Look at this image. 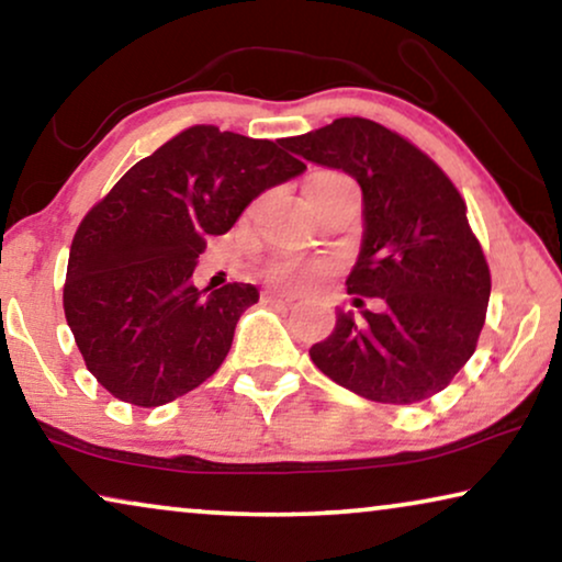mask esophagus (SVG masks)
Returning a JSON list of instances; mask_svg holds the SVG:
<instances>
[{
	"label": "esophagus",
	"mask_w": 562,
	"mask_h": 562,
	"mask_svg": "<svg viewBox=\"0 0 562 562\" xmlns=\"http://www.w3.org/2000/svg\"><path fill=\"white\" fill-rule=\"evenodd\" d=\"M265 300L267 303H292V295H288V292H278V290H265Z\"/></svg>",
	"instance_id": "34e87169"
}]
</instances>
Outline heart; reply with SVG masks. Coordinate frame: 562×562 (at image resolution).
<instances>
[{"label":"heart","mask_w":562,"mask_h":562,"mask_svg":"<svg viewBox=\"0 0 562 562\" xmlns=\"http://www.w3.org/2000/svg\"><path fill=\"white\" fill-rule=\"evenodd\" d=\"M328 178H338V176H330V172H321V176H315L311 183H318V180H328ZM313 267L303 262V259L297 257H280L274 259L270 265V278L274 282H282V284H297L311 278Z\"/></svg>","instance_id":"b5f03b06"}]
</instances>
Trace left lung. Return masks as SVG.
Listing matches in <instances>:
<instances>
[{"mask_svg":"<svg viewBox=\"0 0 562 562\" xmlns=\"http://www.w3.org/2000/svg\"><path fill=\"white\" fill-rule=\"evenodd\" d=\"M282 145L359 183L363 234L346 288L379 297L376 311H361V321L338 307L336 328L311 349L315 367L384 405L446 390L476 351L492 295L461 193L428 155L361 116Z\"/></svg>","mask_w":562,"mask_h":562,"instance_id":"left-lung-1","label":"left lung"}]
</instances>
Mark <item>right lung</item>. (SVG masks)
Instances as JSON below:
<instances>
[{"label":"right lung","instance_id":"1","mask_svg":"<svg viewBox=\"0 0 562 562\" xmlns=\"http://www.w3.org/2000/svg\"><path fill=\"white\" fill-rule=\"evenodd\" d=\"M303 170L282 139L201 124L132 165L86 213L70 244L63 307L104 390L160 407L221 367L259 290L244 282L199 290L191 280L199 255L259 193Z\"/></svg>","mask_w":562,"mask_h":562}]
</instances>
